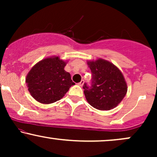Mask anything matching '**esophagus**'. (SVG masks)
<instances>
[{
	"instance_id": "esophagus-1",
	"label": "esophagus",
	"mask_w": 157,
	"mask_h": 157,
	"mask_svg": "<svg viewBox=\"0 0 157 157\" xmlns=\"http://www.w3.org/2000/svg\"><path fill=\"white\" fill-rule=\"evenodd\" d=\"M83 84H84V80H81L80 82L78 83V85H79V86H83Z\"/></svg>"
}]
</instances>
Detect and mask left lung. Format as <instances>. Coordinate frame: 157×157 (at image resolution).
I'll list each match as a JSON object with an SVG mask.
<instances>
[{
	"label": "left lung",
	"mask_w": 157,
	"mask_h": 157,
	"mask_svg": "<svg viewBox=\"0 0 157 157\" xmlns=\"http://www.w3.org/2000/svg\"><path fill=\"white\" fill-rule=\"evenodd\" d=\"M92 73V85L85 83L84 94L94 109L109 111L121 102L128 91L123 75L115 65L104 59L87 61Z\"/></svg>",
	"instance_id": "8db88e82"
}]
</instances>
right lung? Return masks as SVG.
<instances>
[{
    "instance_id": "add662e5",
    "label": "right lung",
    "mask_w": 157,
    "mask_h": 157,
    "mask_svg": "<svg viewBox=\"0 0 157 157\" xmlns=\"http://www.w3.org/2000/svg\"><path fill=\"white\" fill-rule=\"evenodd\" d=\"M67 62L58 56L46 57L31 68L26 77L30 94L43 104L53 103L65 96L69 88L75 85L71 75L64 70Z\"/></svg>"
}]
</instances>
